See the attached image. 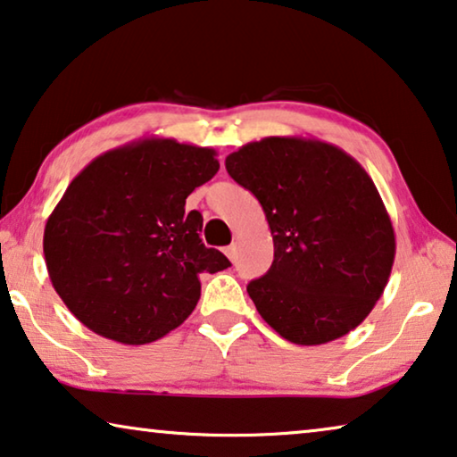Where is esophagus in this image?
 <instances>
[{
  "instance_id": "obj_1",
  "label": "esophagus",
  "mask_w": 457,
  "mask_h": 457,
  "mask_svg": "<svg viewBox=\"0 0 457 457\" xmlns=\"http://www.w3.org/2000/svg\"><path fill=\"white\" fill-rule=\"evenodd\" d=\"M226 254H228V258H229L231 262H236V246H234V244H231V246L226 248Z\"/></svg>"
}]
</instances>
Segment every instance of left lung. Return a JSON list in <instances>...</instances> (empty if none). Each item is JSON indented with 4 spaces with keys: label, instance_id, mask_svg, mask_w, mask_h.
<instances>
[{
    "label": "left lung",
    "instance_id": "8db88e82",
    "mask_svg": "<svg viewBox=\"0 0 457 457\" xmlns=\"http://www.w3.org/2000/svg\"><path fill=\"white\" fill-rule=\"evenodd\" d=\"M267 215L275 261L248 283L258 314L289 343L355 330L390 278L396 236L363 166L332 143L264 137L226 158Z\"/></svg>",
    "mask_w": 457,
    "mask_h": 457
}]
</instances>
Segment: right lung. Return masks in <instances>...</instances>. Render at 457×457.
Segmentation results:
<instances>
[{"mask_svg":"<svg viewBox=\"0 0 457 457\" xmlns=\"http://www.w3.org/2000/svg\"><path fill=\"white\" fill-rule=\"evenodd\" d=\"M217 152L143 137L98 155L45 226L51 283L86 328L147 345L179 328L201 297V272L229 267L201 240L187 196L220 170Z\"/></svg>","mask_w":457,"mask_h":457,"instance_id":"1","label":"right lung"}]
</instances>
